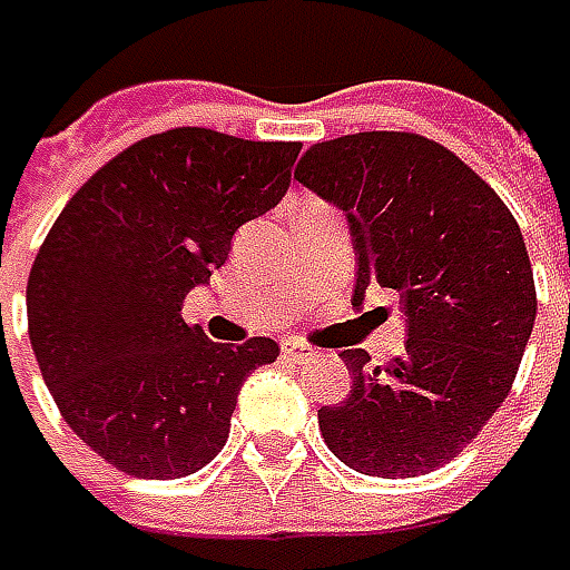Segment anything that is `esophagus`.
Instances as JSON below:
<instances>
[{
  "instance_id": "1",
  "label": "esophagus",
  "mask_w": 570,
  "mask_h": 570,
  "mask_svg": "<svg viewBox=\"0 0 570 570\" xmlns=\"http://www.w3.org/2000/svg\"><path fill=\"white\" fill-rule=\"evenodd\" d=\"M281 352H284L286 361H296V364H302V361H308V357L317 354L308 342L302 340H284L281 342Z\"/></svg>"
}]
</instances>
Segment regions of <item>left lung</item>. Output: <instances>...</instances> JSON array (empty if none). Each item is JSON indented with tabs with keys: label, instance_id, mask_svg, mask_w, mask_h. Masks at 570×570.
Masks as SVG:
<instances>
[{
	"label": "left lung",
	"instance_id": "1",
	"mask_svg": "<svg viewBox=\"0 0 570 570\" xmlns=\"http://www.w3.org/2000/svg\"><path fill=\"white\" fill-rule=\"evenodd\" d=\"M296 178L348 216L354 305L395 289L407 321L392 361L342 348L352 395L317 410L321 435L354 472L425 475L472 444L519 373L537 317L519 222L453 150L416 132L317 141Z\"/></svg>",
	"mask_w": 570,
	"mask_h": 570
}]
</instances>
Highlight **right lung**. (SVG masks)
Listing matches in <instances>:
<instances>
[{
  "mask_svg": "<svg viewBox=\"0 0 570 570\" xmlns=\"http://www.w3.org/2000/svg\"><path fill=\"white\" fill-rule=\"evenodd\" d=\"M298 141L200 126L147 135L70 197L27 281L30 342L63 423L135 479H185L225 448L237 392L277 361L265 336L230 345L185 324L194 286L234 230L289 188Z\"/></svg>",
  "mask_w": 570,
  "mask_h": 570,
  "instance_id": "1",
  "label": "right lung"
}]
</instances>
